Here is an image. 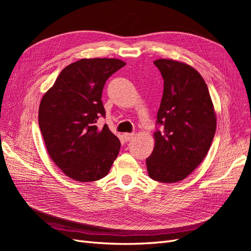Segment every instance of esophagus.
<instances>
[{
	"label": "esophagus",
	"instance_id": "obj_1",
	"mask_svg": "<svg viewBox=\"0 0 251 251\" xmlns=\"http://www.w3.org/2000/svg\"><path fill=\"white\" fill-rule=\"evenodd\" d=\"M134 136H135L134 133H125L124 134V138H125L126 141H130L134 137Z\"/></svg>",
	"mask_w": 251,
	"mask_h": 251
}]
</instances>
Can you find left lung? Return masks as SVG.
<instances>
[{
	"mask_svg": "<svg viewBox=\"0 0 251 251\" xmlns=\"http://www.w3.org/2000/svg\"><path fill=\"white\" fill-rule=\"evenodd\" d=\"M164 88L154 133L155 147L149 158V176L163 183L185 179L206 156L217 127L208 88L192 66L174 59L154 62Z\"/></svg>",
	"mask_w": 251,
	"mask_h": 251,
	"instance_id": "left-lung-1",
	"label": "left lung"
}]
</instances>
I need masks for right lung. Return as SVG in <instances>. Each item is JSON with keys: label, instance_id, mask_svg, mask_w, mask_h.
<instances>
[{"label": "right lung", "instance_id": "right-lung-1", "mask_svg": "<svg viewBox=\"0 0 251 251\" xmlns=\"http://www.w3.org/2000/svg\"><path fill=\"white\" fill-rule=\"evenodd\" d=\"M124 66L117 58H81L67 66L42 98L39 126L48 154L75 181L105 177L119 153V139L96 123L105 115L104 83Z\"/></svg>", "mask_w": 251, "mask_h": 251}]
</instances>
